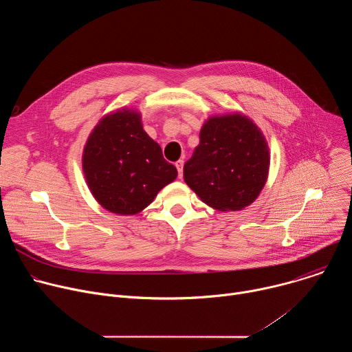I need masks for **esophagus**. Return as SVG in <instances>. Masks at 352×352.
I'll use <instances>...</instances> for the list:
<instances>
[{
	"mask_svg": "<svg viewBox=\"0 0 352 352\" xmlns=\"http://www.w3.org/2000/svg\"><path fill=\"white\" fill-rule=\"evenodd\" d=\"M175 167H177V170H178V177H179V178H182V168H184V160H178V162L175 163Z\"/></svg>",
	"mask_w": 352,
	"mask_h": 352,
	"instance_id": "34e87169",
	"label": "esophagus"
}]
</instances>
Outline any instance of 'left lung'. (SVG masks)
Here are the masks:
<instances>
[{
    "label": "left lung",
    "mask_w": 352,
    "mask_h": 352,
    "mask_svg": "<svg viewBox=\"0 0 352 352\" xmlns=\"http://www.w3.org/2000/svg\"><path fill=\"white\" fill-rule=\"evenodd\" d=\"M200 142L184 166L186 185L217 212L252 205L265 188L270 152L262 129L234 111L210 116L200 128Z\"/></svg>",
    "instance_id": "1"
}]
</instances>
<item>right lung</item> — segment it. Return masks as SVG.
I'll return each mask as SVG.
<instances>
[{
    "label": "right lung",
    "instance_id": "add662e5",
    "mask_svg": "<svg viewBox=\"0 0 352 352\" xmlns=\"http://www.w3.org/2000/svg\"><path fill=\"white\" fill-rule=\"evenodd\" d=\"M82 170L96 202L120 216L140 213L178 175L143 129L140 111L128 107L98 120L83 147Z\"/></svg>",
    "mask_w": 352,
    "mask_h": 352
}]
</instances>
